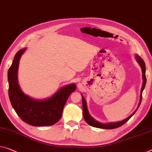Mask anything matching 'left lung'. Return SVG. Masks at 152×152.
Here are the masks:
<instances>
[{"instance_id": "left-lung-1", "label": "left lung", "mask_w": 152, "mask_h": 152, "mask_svg": "<svg viewBox=\"0 0 152 152\" xmlns=\"http://www.w3.org/2000/svg\"><path fill=\"white\" fill-rule=\"evenodd\" d=\"M136 58H137V61H138V62L139 63L140 66H141L142 73H143V86H142V88H141V96H140V102H139V104L138 106V108H139L140 104H141V102L142 93H143V91L145 88V86L147 79H146V76H145V62L143 61V60L142 59L141 57L139 56H137ZM82 105H83V118L85 119L86 122H87L89 125L92 126H94L96 128H104V129H113V128H118V127L121 126H122L123 124H124L126 122H127L128 120H129V119L131 118L133 115H134L135 112H136L137 109H138V108H137V110L135 111L131 115L128 117V118H127L126 120L122 121V122H119L117 123L106 124H100L99 122H96V121L94 120V119H93L92 117L90 116V113H88L87 105H86V100L84 99V98L83 96H82Z\"/></svg>"}]
</instances>
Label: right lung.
<instances>
[{
  "mask_svg": "<svg viewBox=\"0 0 152 152\" xmlns=\"http://www.w3.org/2000/svg\"><path fill=\"white\" fill-rule=\"evenodd\" d=\"M26 49L16 53L8 71L9 96L13 108L22 120L34 126H46L54 124L61 118L67 99L76 90L75 84L60 89L50 99L37 101L25 95L18 82V69L20 58Z\"/></svg>",
  "mask_w": 152,
  "mask_h": 152,
  "instance_id": "add662e5",
  "label": "right lung"
}]
</instances>
